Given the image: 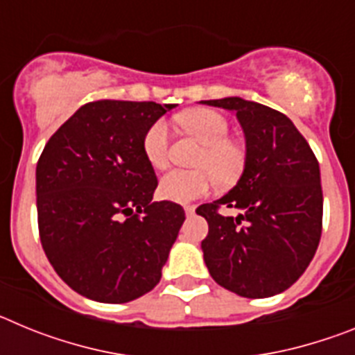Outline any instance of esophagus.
Segmentation results:
<instances>
[{
    "instance_id": "1",
    "label": "esophagus",
    "mask_w": 355,
    "mask_h": 355,
    "mask_svg": "<svg viewBox=\"0 0 355 355\" xmlns=\"http://www.w3.org/2000/svg\"><path fill=\"white\" fill-rule=\"evenodd\" d=\"M184 213H187V216H192L196 213V206H184Z\"/></svg>"
}]
</instances>
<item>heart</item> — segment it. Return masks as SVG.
<instances>
[{
    "label": "heart",
    "instance_id": "b5f03b06",
    "mask_svg": "<svg viewBox=\"0 0 355 355\" xmlns=\"http://www.w3.org/2000/svg\"><path fill=\"white\" fill-rule=\"evenodd\" d=\"M181 126L205 144L197 165L199 168H172L159 181V196L172 202H190L211 190L215 178L220 183L236 180L243 167V150L233 140H227L229 122L215 110H190L178 117ZM142 150L155 168L168 163V126L156 121L147 128L142 139ZM216 175L213 176L212 174Z\"/></svg>",
    "mask_w": 355,
    "mask_h": 355
}]
</instances>
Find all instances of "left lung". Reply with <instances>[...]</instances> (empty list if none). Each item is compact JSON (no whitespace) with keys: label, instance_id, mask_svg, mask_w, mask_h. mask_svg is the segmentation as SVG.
Instances as JSON below:
<instances>
[{"label":"left lung","instance_id":"8db88e82","mask_svg":"<svg viewBox=\"0 0 355 355\" xmlns=\"http://www.w3.org/2000/svg\"><path fill=\"white\" fill-rule=\"evenodd\" d=\"M236 114L245 165L224 197L197 208L209 225L200 249L215 283L247 299L288 290L322 236L324 196L311 147L284 114L241 97L200 101ZM236 207L238 217L218 213Z\"/></svg>","mask_w":355,"mask_h":355}]
</instances>
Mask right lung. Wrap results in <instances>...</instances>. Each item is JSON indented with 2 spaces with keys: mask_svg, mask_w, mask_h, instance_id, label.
<instances>
[{
  "mask_svg": "<svg viewBox=\"0 0 355 355\" xmlns=\"http://www.w3.org/2000/svg\"><path fill=\"white\" fill-rule=\"evenodd\" d=\"M175 105L87 103L65 121L37 163L42 249L62 281L87 299L124 304L150 291L184 222L144 156L147 128Z\"/></svg>",
  "mask_w": 355,
  "mask_h": 355,
  "instance_id": "add662e5",
  "label": "right lung"
}]
</instances>
